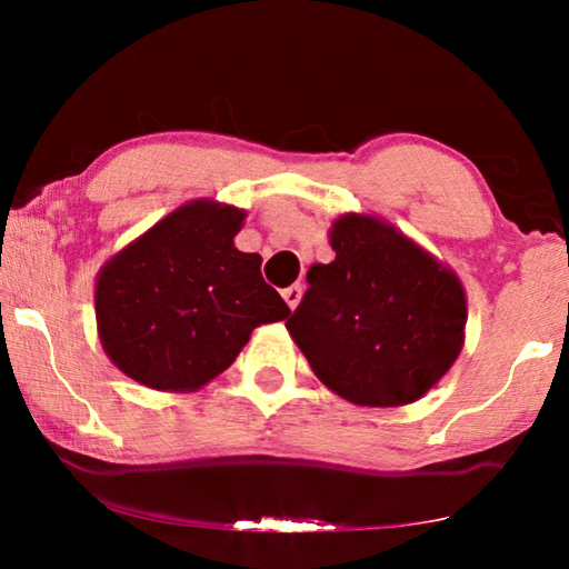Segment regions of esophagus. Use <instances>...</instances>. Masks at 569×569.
Returning a JSON list of instances; mask_svg holds the SVG:
<instances>
[{"mask_svg": "<svg viewBox=\"0 0 569 569\" xmlns=\"http://www.w3.org/2000/svg\"><path fill=\"white\" fill-rule=\"evenodd\" d=\"M301 293H303V286L301 283H293V286H288V288H283V291H281L283 301L288 303V308H291V311L298 306V301H301Z\"/></svg>", "mask_w": 569, "mask_h": 569, "instance_id": "esophagus-1", "label": "esophagus"}]
</instances>
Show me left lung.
I'll return each mask as SVG.
<instances>
[{"label": "left lung", "mask_w": 569, "mask_h": 569, "mask_svg": "<svg viewBox=\"0 0 569 569\" xmlns=\"http://www.w3.org/2000/svg\"><path fill=\"white\" fill-rule=\"evenodd\" d=\"M331 248L333 261L308 271V288L286 329L339 397L361 407L417 401L461 351V283L371 216L336 220Z\"/></svg>", "instance_id": "obj_1"}]
</instances>
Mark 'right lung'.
Instances as JSON below:
<instances>
[{"label": "right lung", "mask_w": 569, "mask_h": 569, "mask_svg": "<svg viewBox=\"0 0 569 569\" xmlns=\"http://www.w3.org/2000/svg\"><path fill=\"white\" fill-rule=\"evenodd\" d=\"M246 213L196 200L162 218L102 268L94 311L102 349L130 379L200 389L226 371L261 323L291 308L233 238Z\"/></svg>", "instance_id": "add662e5"}]
</instances>
